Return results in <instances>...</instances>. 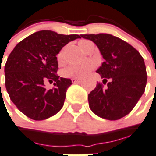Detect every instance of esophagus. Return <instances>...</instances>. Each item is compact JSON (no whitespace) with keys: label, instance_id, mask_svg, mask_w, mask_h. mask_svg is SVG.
Segmentation results:
<instances>
[{"label":"esophagus","instance_id":"1","mask_svg":"<svg viewBox=\"0 0 156 156\" xmlns=\"http://www.w3.org/2000/svg\"><path fill=\"white\" fill-rule=\"evenodd\" d=\"M71 80H72L73 83H82V79H80V78H72Z\"/></svg>","mask_w":156,"mask_h":156}]
</instances>
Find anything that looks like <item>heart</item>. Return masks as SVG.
I'll list each match as a JSON object with an SVG mask.
<instances>
[{"mask_svg":"<svg viewBox=\"0 0 156 156\" xmlns=\"http://www.w3.org/2000/svg\"><path fill=\"white\" fill-rule=\"evenodd\" d=\"M92 42L88 40H81L79 41L78 44L83 51L85 50L87 46L89 45ZM58 63L63 62V51H60L58 53L57 57ZM94 69V63L92 62H85L83 63L78 64H72L63 70V76L66 78H83L86 75Z\"/></svg>","mask_w":156,"mask_h":156,"instance_id":"b5f03b06","label":"heart"}]
</instances>
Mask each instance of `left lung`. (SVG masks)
Wrapping results in <instances>:
<instances>
[{"instance_id": "obj_1", "label": "left lung", "mask_w": 156, "mask_h": 156, "mask_svg": "<svg viewBox=\"0 0 156 156\" xmlns=\"http://www.w3.org/2000/svg\"><path fill=\"white\" fill-rule=\"evenodd\" d=\"M81 36L95 43L105 59L97 70L103 78L102 83H98L88 94L90 109L110 121L126 116L146 89L147 73L142 56L131 44L112 34ZM107 82L104 88L103 84Z\"/></svg>"}]
</instances>
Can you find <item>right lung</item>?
<instances>
[{"mask_svg":"<svg viewBox=\"0 0 156 156\" xmlns=\"http://www.w3.org/2000/svg\"><path fill=\"white\" fill-rule=\"evenodd\" d=\"M78 38L81 36L78 34L40 30L17 44L10 53L5 65V88L10 100L25 116L42 121L61 110L72 81L56 74V55ZM45 81H55V87L46 90Z\"/></svg>","mask_w":156,"mask_h":156,"instance_id":"add662e5","label":"right lung"}]
</instances>
